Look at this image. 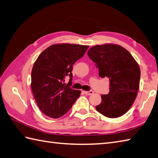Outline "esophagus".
<instances>
[{"instance_id": "1", "label": "esophagus", "mask_w": 158, "mask_h": 158, "mask_svg": "<svg viewBox=\"0 0 158 158\" xmlns=\"http://www.w3.org/2000/svg\"><path fill=\"white\" fill-rule=\"evenodd\" d=\"M85 94L86 95H87V96H91V95L94 94V91H92V90L87 91H85Z\"/></svg>"}]
</instances>
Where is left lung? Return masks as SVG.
Wrapping results in <instances>:
<instances>
[{
    "mask_svg": "<svg viewBox=\"0 0 158 158\" xmlns=\"http://www.w3.org/2000/svg\"><path fill=\"white\" fill-rule=\"evenodd\" d=\"M101 78L109 79V92L102 95V102L96 106L106 117L114 118L127 112L136 98L140 69L131 54L124 47L114 44L96 45L88 50Z\"/></svg>",
    "mask_w": 158,
    "mask_h": 158,
    "instance_id": "8db88e82",
    "label": "left lung"
}]
</instances>
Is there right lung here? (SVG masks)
Listing matches in <instances>:
<instances>
[{"mask_svg": "<svg viewBox=\"0 0 158 158\" xmlns=\"http://www.w3.org/2000/svg\"><path fill=\"white\" fill-rule=\"evenodd\" d=\"M89 46L56 44L40 53L33 66L31 87L39 109L44 114L58 118L66 114L80 97L71 89L73 64L81 58ZM69 77L68 84L65 79Z\"/></svg>", "mask_w": 158, "mask_h": 158, "instance_id": "1", "label": "right lung"}]
</instances>
